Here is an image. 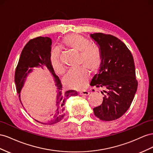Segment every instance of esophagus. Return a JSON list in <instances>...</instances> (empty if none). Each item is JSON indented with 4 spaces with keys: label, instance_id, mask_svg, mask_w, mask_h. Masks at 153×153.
<instances>
[{
    "label": "esophagus",
    "instance_id": "esophagus-1",
    "mask_svg": "<svg viewBox=\"0 0 153 153\" xmlns=\"http://www.w3.org/2000/svg\"><path fill=\"white\" fill-rule=\"evenodd\" d=\"M79 94H80L81 95H88L90 92H89L88 91H87V90H83V91H80Z\"/></svg>",
    "mask_w": 153,
    "mask_h": 153
}]
</instances>
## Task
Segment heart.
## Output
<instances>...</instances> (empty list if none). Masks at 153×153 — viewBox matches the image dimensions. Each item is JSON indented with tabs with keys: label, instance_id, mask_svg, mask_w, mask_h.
Listing matches in <instances>:
<instances>
[{
	"label": "heart",
	"instance_id": "obj_1",
	"mask_svg": "<svg viewBox=\"0 0 153 153\" xmlns=\"http://www.w3.org/2000/svg\"><path fill=\"white\" fill-rule=\"evenodd\" d=\"M62 43L63 46L79 53L78 63L82 66L70 70L63 78V84L68 88L82 90L88 85L89 71L91 73L99 71L102 62V52L100 47L79 34L65 36ZM51 62L55 72L59 75L65 72V68L59 59L57 49L52 52Z\"/></svg>",
	"mask_w": 153,
	"mask_h": 153
}]
</instances>
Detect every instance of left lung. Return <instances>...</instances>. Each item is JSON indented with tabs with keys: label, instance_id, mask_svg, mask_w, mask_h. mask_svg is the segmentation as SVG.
<instances>
[{
	"label": "left lung",
	"instance_id": "left-lung-1",
	"mask_svg": "<svg viewBox=\"0 0 153 153\" xmlns=\"http://www.w3.org/2000/svg\"><path fill=\"white\" fill-rule=\"evenodd\" d=\"M101 50L102 62L90 85L104 89L101 105L94 108L100 120L112 121L128 111L136 93L138 81L131 52L120 39L102 33L90 34Z\"/></svg>",
	"mask_w": 153,
	"mask_h": 153
}]
</instances>
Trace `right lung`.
<instances>
[{
  "label": "right lung",
  "instance_id": "add662e5",
  "mask_svg": "<svg viewBox=\"0 0 153 153\" xmlns=\"http://www.w3.org/2000/svg\"><path fill=\"white\" fill-rule=\"evenodd\" d=\"M51 39L49 37L39 36L30 40L21 52L19 63L15 73V82L17 93L19 94L24 85L28 74L31 72L33 68L45 66L49 71L56 81L57 87L56 95V111L50 119L43 121L36 120L43 124L52 125L59 123L65 116V104L67 99L71 96L77 95L75 90H68L63 92L62 85L58 76L56 75L51 62Z\"/></svg>",
  "mask_w": 153,
  "mask_h": 153
}]
</instances>
